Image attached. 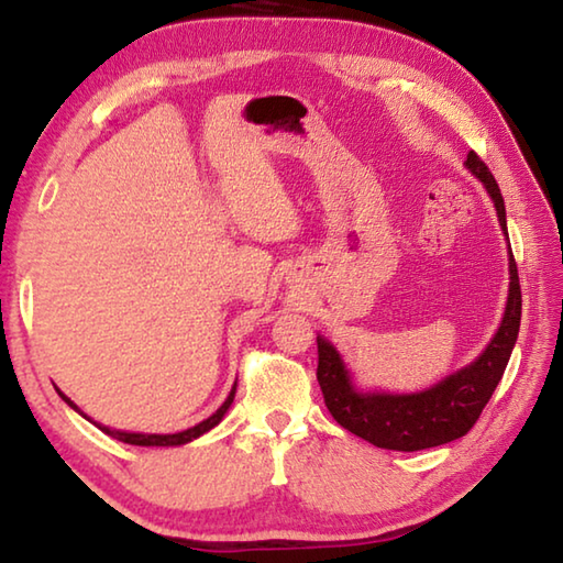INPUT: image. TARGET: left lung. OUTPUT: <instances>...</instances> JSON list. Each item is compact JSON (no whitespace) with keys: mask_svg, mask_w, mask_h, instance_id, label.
<instances>
[{"mask_svg":"<svg viewBox=\"0 0 563 563\" xmlns=\"http://www.w3.org/2000/svg\"><path fill=\"white\" fill-rule=\"evenodd\" d=\"M466 168L486 185L490 200L495 202V212H498V222L508 234L505 202L488 165L478 158L476 151H471L466 156ZM520 275H517V263L510 249V292L500 329L471 366L451 373L429 390L415 395L358 393L339 351L327 339L317 336V380L322 388L327 410L351 434L366 439L378 449L420 451L454 442L476 424L493 390L498 388L505 366L510 361L517 332H520Z\"/></svg>","mask_w":563,"mask_h":563,"instance_id":"obj_1","label":"left lung"}]
</instances>
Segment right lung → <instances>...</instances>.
Returning <instances> with one entry per match:
<instances>
[{
	"label": "right lung",
	"mask_w": 563,
	"mask_h": 563,
	"mask_svg": "<svg viewBox=\"0 0 563 563\" xmlns=\"http://www.w3.org/2000/svg\"><path fill=\"white\" fill-rule=\"evenodd\" d=\"M234 393H236V383H234V388H231V393H229V398L224 400V405L219 407V410H217L212 417H207L205 422L195 424V427H190V429H185V432H178V434H131V432H117V429H109V427H99V429H102V432H107L109 437L119 439V442H124V444H136V446H180V444L192 442V439H197V437H202L205 432H209V429L222 422L224 412L229 410L231 402H234ZM58 395H60V398H63L65 402H68V405L73 407V410H77V407H75L68 398H65V395H63L60 390H58Z\"/></svg>",
	"instance_id": "right-lung-1"
}]
</instances>
